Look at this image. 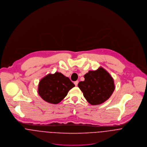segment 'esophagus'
<instances>
[{
  "instance_id": "obj_1",
  "label": "esophagus",
  "mask_w": 147,
  "mask_h": 147,
  "mask_svg": "<svg viewBox=\"0 0 147 147\" xmlns=\"http://www.w3.org/2000/svg\"><path fill=\"white\" fill-rule=\"evenodd\" d=\"M78 81L74 82V84L76 85V86H77L78 85Z\"/></svg>"
}]
</instances>
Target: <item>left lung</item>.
<instances>
[{
    "label": "left lung",
    "instance_id": "8db88e82",
    "mask_svg": "<svg viewBox=\"0 0 147 147\" xmlns=\"http://www.w3.org/2000/svg\"><path fill=\"white\" fill-rule=\"evenodd\" d=\"M84 81L78 86L86 100L91 105H99L111 96L115 89L114 80L110 74L102 67L89 71L84 76Z\"/></svg>",
    "mask_w": 147,
    "mask_h": 147
}]
</instances>
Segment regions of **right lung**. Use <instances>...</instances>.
<instances>
[{"label":"right lung","instance_id":"right-lung-1","mask_svg":"<svg viewBox=\"0 0 147 147\" xmlns=\"http://www.w3.org/2000/svg\"><path fill=\"white\" fill-rule=\"evenodd\" d=\"M74 86L68 77L61 73L56 72L49 74L40 80L38 92L46 102L57 104L65 98L69 91Z\"/></svg>","mask_w":147,"mask_h":147}]
</instances>
